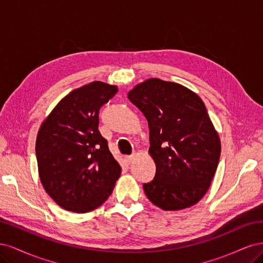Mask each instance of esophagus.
Wrapping results in <instances>:
<instances>
[{
  "label": "esophagus",
  "instance_id": "1",
  "mask_svg": "<svg viewBox=\"0 0 263 263\" xmlns=\"http://www.w3.org/2000/svg\"><path fill=\"white\" fill-rule=\"evenodd\" d=\"M134 159H135V156H134V155H132V156H126V157H125L126 162H128V163H132V162L134 161Z\"/></svg>",
  "mask_w": 263,
  "mask_h": 263
}]
</instances>
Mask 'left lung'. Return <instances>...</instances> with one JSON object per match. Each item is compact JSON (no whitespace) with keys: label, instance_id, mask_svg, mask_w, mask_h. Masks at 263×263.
I'll use <instances>...</instances> for the list:
<instances>
[{"label":"left lung","instance_id":"left-lung-1","mask_svg":"<svg viewBox=\"0 0 263 263\" xmlns=\"http://www.w3.org/2000/svg\"><path fill=\"white\" fill-rule=\"evenodd\" d=\"M149 126L154 180L149 201L164 211L196 204L208 192L220 157V140L203 101L179 83L148 79L128 92Z\"/></svg>","mask_w":263,"mask_h":263}]
</instances>
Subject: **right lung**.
<instances>
[{
    "label": "right lung",
    "instance_id": "1",
    "mask_svg": "<svg viewBox=\"0 0 263 263\" xmlns=\"http://www.w3.org/2000/svg\"><path fill=\"white\" fill-rule=\"evenodd\" d=\"M116 85L94 81L70 92L39 128L36 158L46 192L60 208L87 213L112 194L122 168L99 130L100 108Z\"/></svg>",
    "mask_w": 263,
    "mask_h": 263
}]
</instances>
